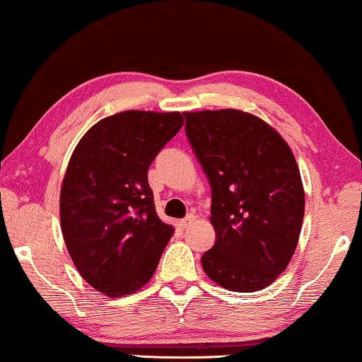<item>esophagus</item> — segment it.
<instances>
[{
    "mask_svg": "<svg viewBox=\"0 0 362 362\" xmlns=\"http://www.w3.org/2000/svg\"><path fill=\"white\" fill-rule=\"evenodd\" d=\"M194 222H196V214H192V212H189V214H187L185 219L181 221V227H182V229H187V227L194 224Z\"/></svg>",
    "mask_w": 362,
    "mask_h": 362,
    "instance_id": "34e87169",
    "label": "esophagus"
}]
</instances>
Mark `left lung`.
Returning a JSON list of instances; mask_svg holds the SVG:
<instances>
[{"mask_svg":"<svg viewBox=\"0 0 362 362\" xmlns=\"http://www.w3.org/2000/svg\"><path fill=\"white\" fill-rule=\"evenodd\" d=\"M186 135L212 187L216 244L202 255L207 276L250 293L274 284L300 239L305 191L293 151L252 113L185 112Z\"/></svg>","mask_w":362,"mask_h":362,"instance_id":"1","label":"left lung"}]
</instances>
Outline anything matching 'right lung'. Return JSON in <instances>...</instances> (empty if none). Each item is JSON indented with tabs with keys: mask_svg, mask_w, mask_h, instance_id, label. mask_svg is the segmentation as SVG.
Instances as JSON below:
<instances>
[{
	"mask_svg": "<svg viewBox=\"0 0 362 362\" xmlns=\"http://www.w3.org/2000/svg\"><path fill=\"white\" fill-rule=\"evenodd\" d=\"M185 125L180 112L125 110L77 143L61 187L69 255L100 293H135L155 274L173 227L156 214L148 168Z\"/></svg>",
	"mask_w": 362,
	"mask_h": 362,
	"instance_id": "1",
	"label": "right lung"
}]
</instances>
